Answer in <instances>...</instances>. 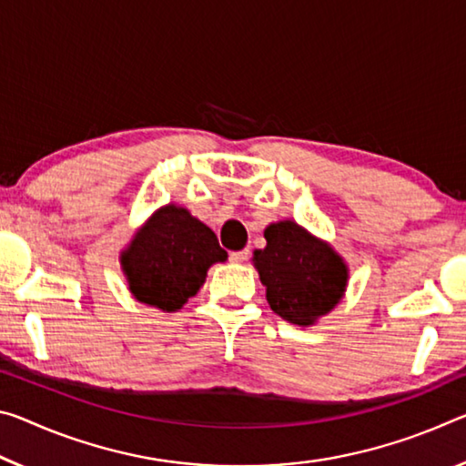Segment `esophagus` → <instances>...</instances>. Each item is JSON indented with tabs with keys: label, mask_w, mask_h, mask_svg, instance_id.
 <instances>
[{
	"label": "esophagus",
	"mask_w": 466,
	"mask_h": 466,
	"mask_svg": "<svg viewBox=\"0 0 466 466\" xmlns=\"http://www.w3.org/2000/svg\"><path fill=\"white\" fill-rule=\"evenodd\" d=\"M247 257H248V248L234 250V253H230V261H232V263H245Z\"/></svg>",
	"instance_id": "esophagus-1"
}]
</instances>
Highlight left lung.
I'll list each match as a JSON object with an SVG mask.
<instances>
[{
  "instance_id": "8db88e82",
  "label": "left lung",
  "mask_w": 466,
  "mask_h": 466,
  "mask_svg": "<svg viewBox=\"0 0 466 466\" xmlns=\"http://www.w3.org/2000/svg\"><path fill=\"white\" fill-rule=\"evenodd\" d=\"M268 245L253 253L271 311L294 326H315L336 309L349 286L344 257L292 219L265 228Z\"/></svg>"
}]
</instances>
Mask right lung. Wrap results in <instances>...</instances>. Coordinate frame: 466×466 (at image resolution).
<instances>
[{
	"label": "right lung",
	"mask_w": 466,
	"mask_h": 466,
	"mask_svg": "<svg viewBox=\"0 0 466 466\" xmlns=\"http://www.w3.org/2000/svg\"><path fill=\"white\" fill-rule=\"evenodd\" d=\"M226 259L211 228L176 203L153 211L120 253L132 297L164 313L182 309L201 290L211 265Z\"/></svg>",
	"instance_id": "add662e5"
}]
</instances>
